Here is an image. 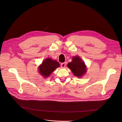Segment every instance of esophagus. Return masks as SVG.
I'll return each instance as SVG.
<instances>
[{"label":"esophagus","instance_id":"34e87169","mask_svg":"<svg viewBox=\"0 0 122 122\" xmlns=\"http://www.w3.org/2000/svg\"><path fill=\"white\" fill-rule=\"evenodd\" d=\"M66 67V62H62L61 64V67L62 68H65Z\"/></svg>","mask_w":122,"mask_h":122}]
</instances>
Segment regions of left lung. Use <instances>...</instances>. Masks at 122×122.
Masks as SVG:
<instances>
[{"label": "left lung", "instance_id": "obj_1", "mask_svg": "<svg viewBox=\"0 0 122 122\" xmlns=\"http://www.w3.org/2000/svg\"><path fill=\"white\" fill-rule=\"evenodd\" d=\"M68 67L71 69L74 76L81 77L86 72V66L79 56H73L72 61L69 62Z\"/></svg>", "mask_w": 122, "mask_h": 122}]
</instances>
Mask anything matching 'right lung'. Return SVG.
Masks as SVG:
<instances>
[{"instance_id": "obj_1", "label": "right lung", "mask_w": 122, "mask_h": 122, "mask_svg": "<svg viewBox=\"0 0 122 122\" xmlns=\"http://www.w3.org/2000/svg\"><path fill=\"white\" fill-rule=\"evenodd\" d=\"M60 66V64L56 61H54L50 58H47L39 67V73L44 78H46Z\"/></svg>"}]
</instances>
